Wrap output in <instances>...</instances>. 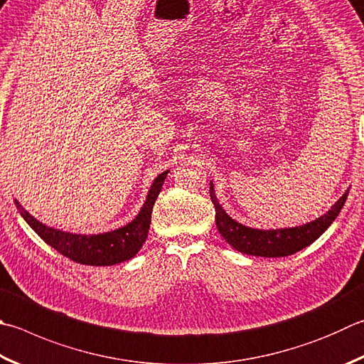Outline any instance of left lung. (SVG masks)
Wrapping results in <instances>:
<instances>
[{
  "mask_svg": "<svg viewBox=\"0 0 364 364\" xmlns=\"http://www.w3.org/2000/svg\"><path fill=\"white\" fill-rule=\"evenodd\" d=\"M209 185L210 200L214 203L215 208V223L218 232L223 236L225 241L228 242L232 249L245 253V255L267 258L293 255V253L303 250L314 241H317V239L328 230V226L336 220V217L339 215L342 205H344L348 195V190H346V193L331 205V209L328 210L326 214L315 218V220L309 223L293 226V228L258 230L239 223L235 218H231L226 214L225 209L217 200L212 181Z\"/></svg>",
  "mask_w": 364,
  "mask_h": 364,
  "instance_id": "1",
  "label": "left lung"
}]
</instances>
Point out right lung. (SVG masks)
Returning a JSON list of instances; mask_svg holds the SVG:
<instances>
[{
	"label": "right lung",
	"instance_id": "1",
	"mask_svg": "<svg viewBox=\"0 0 364 364\" xmlns=\"http://www.w3.org/2000/svg\"><path fill=\"white\" fill-rule=\"evenodd\" d=\"M166 174L168 171H164L150 185L146 203L132 222L122 228L100 232V235H75V232L55 230L52 226L36 220L17 200L16 205L25 222L36 231V235L63 257L80 264L112 266L133 258L146 242L150 220H152L154 204L160 195Z\"/></svg>",
	"mask_w": 364,
	"mask_h": 364
}]
</instances>
